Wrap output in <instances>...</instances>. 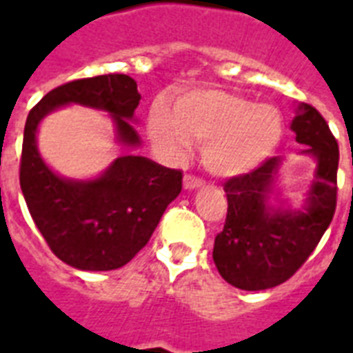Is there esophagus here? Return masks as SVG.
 <instances>
[{
    "instance_id": "esophagus-1",
    "label": "esophagus",
    "mask_w": 353,
    "mask_h": 353,
    "mask_svg": "<svg viewBox=\"0 0 353 353\" xmlns=\"http://www.w3.org/2000/svg\"><path fill=\"white\" fill-rule=\"evenodd\" d=\"M183 185H185V188H188V190H192V188L201 187V185H203V179H199V177L187 174L185 179H183Z\"/></svg>"
}]
</instances>
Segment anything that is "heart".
<instances>
[{"mask_svg":"<svg viewBox=\"0 0 353 353\" xmlns=\"http://www.w3.org/2000/svg\"><path fill=\"white\" fill-rule=\"evenodd\" d=\"M150 137L168 157H183L192 141L203 143V163L216 176H238L273 154L282 135L280 113L221 90H194L177 99L154 102Z\"/></svg>","mask_w":353,"mask_h":353,"instance_id":"heart-1","label":"heart"}]
</instances>
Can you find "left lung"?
<instances>
[{
	"instance_id": "1",
	"label": "left lung",
	"mask_w": 353,
	"mask_h": 353,
	"mask_svg": "<svg viewBox=\"0 0 353 353\" xmlns=\"http://www.w3.org/2000/svg\"><path fill=\"white\" fill-rule=\"evenodd\" d=\"M302 154L317 161L315 181L304 210H273L265 205L279 157L265 159L249 174L227 179V218L216 236L212 258L220 274L245 291L269 290L301 269L317 247L337 207L339 144L328 122L310 104L299 106L291 122Z\"/></svg>"
}]
</instances>
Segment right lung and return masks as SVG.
Instances as JSON below:
<instances>
[{
	"label": "right lung",
	"mask_w": 353,
	"mask_h": 353,
	"mask_svg": "<svg viewBox=\"0 0 353 353\" xmlns=\"http://www.w3.org/2000/svg\"><path fill=\"white\" fill-rule=\"evenodd\" d=\"M139 101L132 77L110 73L58 85L29 112L19 187L49 249L71 268L112 271L126 265L148 243L168 203L179 196L183 174L141 155H122L93 181L63 179L38 154V124L58 106L74 102L112 113L119 141L137 146L141 141L128 119H133Z\"/></svg>",
	"instance_id": "add662e5"
}]
</instances>
